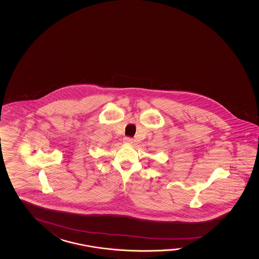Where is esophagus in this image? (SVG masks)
I'll return each instance as SVG.
<instances>
[{"instance_id":"34e87169","label":"esophagus","mask_w":259,"mask_h":259,"mask_svg":"<svg viewBox=\"0 0 259 259\" xmlns=\"http://www.w3.org/2000/svg\"><path fill=\"white\" fill-rule=\"evenodd\" d=\"M123 141H124V143H127V144H132L133 143V140H132V138L130 137L124 138Z\"/></svg>"}]
</instances>
